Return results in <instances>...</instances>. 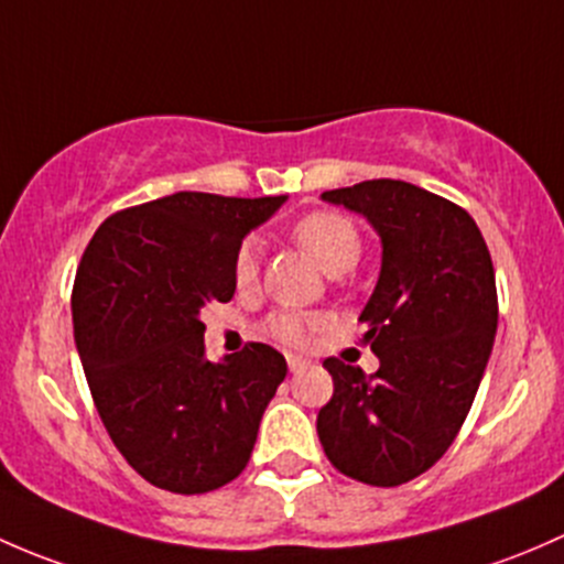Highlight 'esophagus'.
Listing matches in <instances>:
<instances>
[{
  "mask_svg": "<svg viewBox=\"0 0 564 564\" xmlns=\"http://www.w3.org/2000/svg\"><path fill=\"white\" fill-rule=\"evenodd\" d=\"M288 367H290V371H293V375H299V371L310 369L312 364L306 361V358H299V356H288Z\"/></svg>",
  "mask_w": 564,
  "mask_h": 564,
  "instance_id": "esophagus-1",
  "label": "esophagus"
}]
</instances>
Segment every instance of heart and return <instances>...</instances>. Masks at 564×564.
Listing matches in <instances>:
<instances>
[{"instance_id":"1","label":"heart","mask_w":564,"mask_h":564,"mask_svg":"<svg viewBox=\"0 0 564 564\" xmlns=\"http://www.w3.org/2000/svg\"><path fill=\"white\" fill-rule=\"evenodd\" d=\"M295 241L315 258L325 274L339 276L350 271L361 258V236L356 225L336 212H312L301 217L293 228ZM260 241L247 239L234 258V282L239 288H252L258 280ZM321 328V317L301 315V312H276L269 317V334L282 345H306L310 334Z\"/></svg>"}]
</instances>
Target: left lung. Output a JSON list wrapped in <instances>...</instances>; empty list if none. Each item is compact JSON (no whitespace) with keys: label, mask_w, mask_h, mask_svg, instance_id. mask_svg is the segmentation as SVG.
<instances>
[{"label":"left lung","mask_w":564,"mask_h":564,"mask_svg":"<svg viewBox=\"0 0 564 564\" xmlns=\"http://www.w3.org/2000/svg\"><path fill=\"white\" fill-rule=\"evenodd\" d=\"M321 197L369 219L382 265L358 317L380 369L325 358L334 397L317 437L347 478L402 486L451 448L473 408L497 334L495 265L475 219L415 184L371 178Z\"/></svg>","instance_id":"left-lung-1"}]
</instances>
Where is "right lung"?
<instances>
[{"label": "right lung", "mask_w": 564, "mask_h": 564, "mask_svg": "<svg viewBox=\"0 0 564 564\" xmlns=\"http://www.w3.org/2000/svg\"><path fill=\"white\" fill-rule=\"evenodd\" d=\"M284 200L167 195L108 217L80 258L73 328L91 399L127 464L173 495L239 478L288 375L260 341L208 361L200 321L234 299L243 236Z\"/></svg>", "instance_id": "obj_1"}]
</instances>
